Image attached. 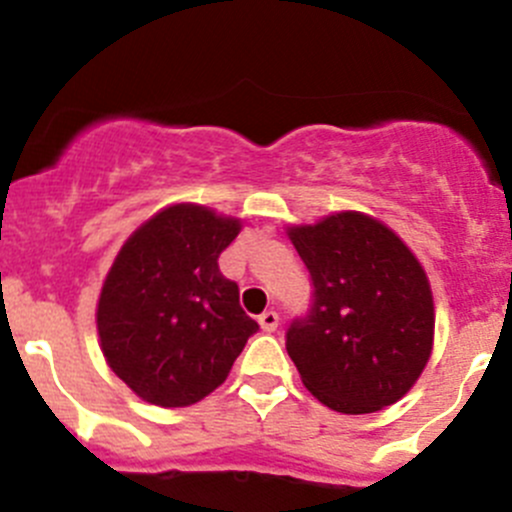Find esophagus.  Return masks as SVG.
<instances>
[{
  "label": "esophagus",
  "instance_id": "obj_1",
  "mask_svg": "<svg viewBox=\"0 0 512 512\" xmlns=\"http://www.w3.org/2000/svg\"><path fill=\"white\" fill-rule=\"evenodd\" d=\"M257 322H260L262 332H275L277 324H280V314L272 312V309H267V312H262L260 317H257Z\"/></svg>",
  "mask_w": 512,
  "mask_h": 512
}]
</instances>
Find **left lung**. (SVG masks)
<instances>
[{"instance_id":"8db88e82","label":"left lung","mask_w":512,"mask_h":512,"mask_svg":"<svg viewBox=\"0 0 512 512\" xmlns=\"http://www.w3.org/2000/svg\"><path fill=\"white\" fill-rule=\"evenodd\" d=\"M312 277V304L287 329L302 384L339 414L396 404L433 347V294L414 252L364 213L287 230Z\"/></svg>"}]
</instances>
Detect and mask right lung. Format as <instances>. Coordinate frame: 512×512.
<instances>
[{"label":"right lung","mask_w":512,"mask_h":512,"mask_svg":"<svg viewBox=\"0 0 512 512\" xmlns=\"http://www.w3.org/2000/svg\"><path fill=\"white\" fill-rule=\"evenodd\" d=\"M237 232L240 220L203 205H170L113 260L98 297V337L113 374L148 404H198L260 329L218 267Z\"/></svg>","instance_id":"obj_1"}]
</instances>
